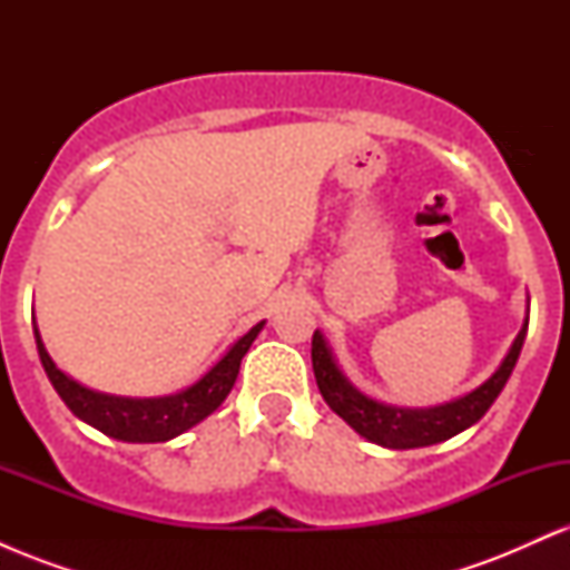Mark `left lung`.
I'll list each match as a JSON object with an SVG mask.
<instances>
[{"mask_svg": "<svg viewBox=\"0 0 570 570\" xmlns=\"http://www.w3.org/2000/svg\"><path fill=\"white\" fill-rule=\"evenodd\" d=\"M528 322L522 324L520 335L514 337L512 348L501 367L488 377L485 383L476 385L469 394L453 399V402L436 404V407H394V404L375 402V399L364 396L362 391L353 385L348 377L337 367L335 356H332L330 345L322 332H313V375H316L318 391H322L324 402L343 417L348 426L362 434L364 440L383 444L391 450H410V448H426L450 440V436L461 434L463 429L474 426L482 415L490 410L512 375L517 356H520L522 343H525Z\"/></svg>", "mask_w": 570, "mask_h": 570, "instance_id": "8db88e82", "label": "left lung"}]
</instances>
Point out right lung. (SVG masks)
<instances>
[{"instance_id":"add662e5","label":"right lung","mask_w":570,"mask_h":570,"mask_svg":"<svg viewBox=\"0 0 570 570\" xmlns=\"http://www.w3.org/2000/svg\"><path fill=\"white\" fill-rule=\"evenodd\" d=\"M265 322L254 324L238 343L233 345L225 356L214 364L200 381L187 385L185 391L171 396H153V399H130V396H112V394H98L71 381L56 367L50 353L45 351L42 337L35 330L37 351L42 358V367L48 372L50 383L63 399V404L75 412L80 421L101 431V434L115 436L122 442H168L174 436L185 434L187 429L198 426L203 417L212 415L214 410L225 402L230 389L238 377L240 358L252 348L254 337L259 335Z\"/></svg>"}]
</instances>
